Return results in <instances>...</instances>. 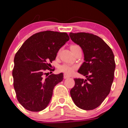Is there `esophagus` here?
Segmentation results:
<instances>
[{
    "label": "esophagus",
    "mask_w": 128,
    "mask_h": 128,
    "mask_svg": "<svg viewBox=\"0 0 128 128\" xmlns=\"http://www.w3.org/2000/svg\"><path fill=\"white\" fill-rule=\"evenodd\" d=\"M70 77H69V76H68L66 74H64V78L66 79V78H69Z\"/></svg>",
    "instance_id": "obj_1"
}]
</instances>
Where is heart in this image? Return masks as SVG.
I'll use <instances>...</instances> for the list:
<instances>
[{"instance_id": "obj_1", "label": "heart", "mask_w": 128, "mask_h": 128, "mask_svg": "<svg viewBox=\"0 0 128 128\" xmlns=\"http://www.w3.org/2000/svg\"><path fill=\"white\" fill-rule=\"evenodd\" d=\"M77 68L76 66H73L69 64L65 63L62 66H60L59 68V70L60 72L64 73L65 74L70 75L72 74L76 69Z\"/></svg>"}]
</instances>
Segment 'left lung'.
I'll return each mask as SVG.
<instances>
[{"mask_svg":"<svg viewBox=\"0 0 128 128\" xmlns=\"http://www.w3.org/2000/svg\"><path fill=\"white\" fill-rule=\"evenodd\" d=\"M69 35L83 51L84 62L78 72L86 78L74 79L71 98L81 109L94 110L101 104L111 90L116 67L114 53L102 39L94 34L70 33Z\"/></svg>","mask_w":128,"mask_h":128,"instance_id":"8db88e82","label":"left lung"}]
</instances>
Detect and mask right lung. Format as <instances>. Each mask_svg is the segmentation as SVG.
<instances>
[{
    "label": "right lung",
    "instance_id": "add662e5",
    "mask_svg": "<svg viewBox=\"0 0 128 128\" xmlns=\"http://www.w3.org/2000/svg\"><path fill=\"white\" fill-rule=\"evenodd\" d=\"M69 40L66 33L40 32L26 40L17 52L12 71L14 86L17 100L25 109L38 112L48 105L63 74L45 76L48 73L44 72L50 69L49 62L55 59L58 51Z\"/></svg>",
    "mask_w": 128,
    "mask_h": 128
}]
</instances>
